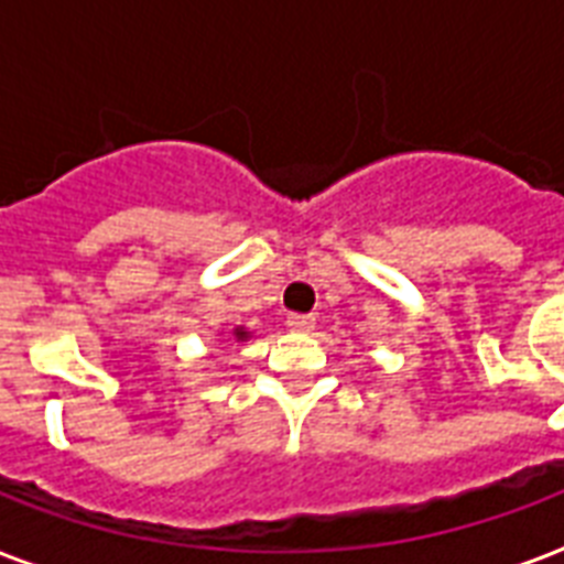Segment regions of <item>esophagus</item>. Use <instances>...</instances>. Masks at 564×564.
Listing matches in <instances>:
<instances>
[{
    "instance_id": "34e87169",
    "label": "esophagus",
    "mask_w": 564,
    "mask_h": 564,
    "mask_svg": "<svg viewBox=\"0 0 564 564\" xmlns=\"http://www.w3.org/2000/svg\"><path fill=\"white\" fill-rule=\"evenodd\" d=\"M286 325H290V330L307 334V330H313V327H316V318L307 316V313H292V316L286 318Z\"/></svg>"
}]
</instances>
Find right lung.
<instances>
[{
  "instance_id": "right-lung-1",
  "label": "right lung",
  "mask_w": 564,
  "mask_h": 564,
  "mask_svg": "<svg viewBox=\"0 0 564 564\" xmlns=\"http://www.w3.org/2000/svg\"><path fill=\"white\" fill-rule=\"evenodd\" d=\"M237 336H239V339H242V336H246V334H242V330H237Z\"/></svg>"
}]
</instances>
